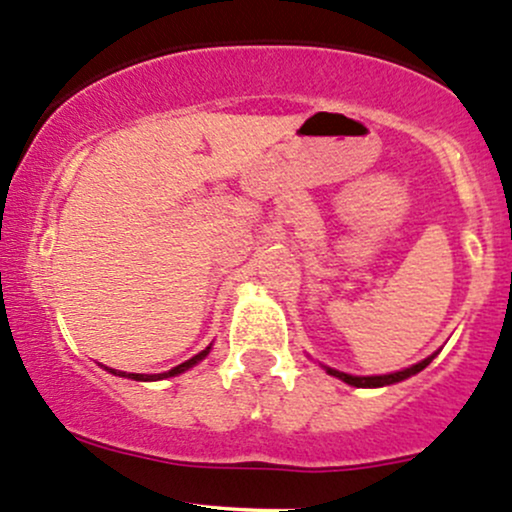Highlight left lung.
I'll return each mask as SVG.
<instances>
[{
  "mask_svg": "<svg viewBox=\"0 0 512 512\" xmlns=\"http://www.w3.org/2000/svg\"><path fill=\"white\" fill-rule=\"evenodd\" d=\"M432 358H434V355H432ZM432 358H424L422 363L412 365V368H407V370H400V373H390V375H373V378H358V375L338 373V370H331V368H326V373L336 375V378H341L343 383L355 385V387H383V385L400 383V380H407V378H410V375H417L419 370H424V368H427L429 363H432Z\"/></svg>",
  "mask_w": 512,
  "mask_h": 512,
  "instance_id": "left-lung-1",
  "label": "left lung"
}]
</instances>
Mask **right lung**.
<instances>
[{"label": "right lung", "instance_id": "obj_1", "mask_svg": "<svg viewBox=\"0 0 512 512\" xmlns=\"http://www.w3.org/2000/svg\"><path fill=\"white\" fill-rule=\"evenodd\" d=\"M208 351H211V346H208L206 351H201L198 355H193V358H191V360H186V363L176 365V368H174V370H169V373H159V375H139V373H120V370H112V368H110V373L122 375V378H132V380H164V378H171V375H179V373H184V370L193 368V365H196L198 360L206 358Z\"/></svg>", "mask_w": 512, "mask_h": 512}]
</instances>
